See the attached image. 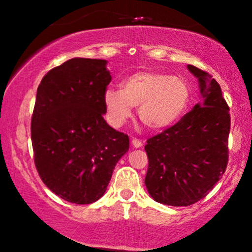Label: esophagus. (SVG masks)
Returning a JSON list of instances; mask_svg holds the SVG:
<instances>
[{
  "label": "esophagus",
  "instance_id": "34e87169",
  "mask_svg": "<svg viewBox=\"0 0 252 252\" xmlns=\"http://www.w3.org/2000/svg\"><path fill=\"white\" fill-rule=\"evenodd\" d=\"M131 144L135 147V148H141V147L143 146L142 141L138 140V138H132V140H131Z\"/></svg>",
  "mask_w": 252,
  "mask_h": 252
}]
</instances>
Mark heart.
Wrapping results in <instances>:
<instances>
[{"mask_svg": "<svg viewBox=\"0 0 252 252\" xmlns=\"http://www.w3.org/2000/svg\"><path fill=\"white\" fill-rule=\"evenodd\" d=\"M192 91L189 83L180 76L154 71H141L123 80L121 89H108L103 102L111 126H123L138 106V117L149 129L172 126L189 108Z\"/></svg>", "mask_w": 252, "mask_h": 252, "instance_id": "obj_1", "label": "heart"}]
</instances>
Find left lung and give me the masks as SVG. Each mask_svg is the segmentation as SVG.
<instances>
[{
	"label": "left lung",
	"instance_id": "1",
	"mask_svg": "<svg viewBox=\"0 0 252 252\" xmlns=\"http://www.w3.org/2000/svg\"><path fill=\"white\" fill-rule=\"evenodd\" d=\"M198 78L202 102L161 134L147 141L146 184L155 201L189 206L220 180L228 161L230 114L219 84L207 72L187 66Z\"/></svg>",
	"mask_w": 252,
	"mask_h": 252
}]
</instances>
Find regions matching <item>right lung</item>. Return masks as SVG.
Instances as JSON below:
<instances>
[{
  "mask_svg": "<svg viewBox=\"0 0 252 252\" xmlns=\"http://www.w3.org/2000/svg\"><path fill=\"white\" fill-rule=\"evenodd\" d=\"M106 60L73 58L42 78L32 116L34 162L54 194L78 205L105 193L129 137L104 120Z\"/></svg>",
  "mask_w": 252,
  "mask_h": 252,
  "instance_id": "add662e5",
  "label": "right lung"
}]
</instances>
